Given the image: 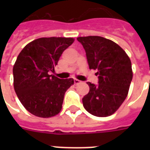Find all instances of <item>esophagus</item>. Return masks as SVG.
<instances>
[{
    "mask_svg": "<svg viewBox=\"0 0 150 150\" xmlns=\"http://www.w3.org/2000/svg\"><path fill=\"white\" fill-rule=\"evenodd\" d=\"M74 83H75V85L80 84V83H81V81H80V80L76 79H74Z\"/></svg>",
    "mask_w": 150,
    "mask_h": 150,
    "instance_id": "1",
    "label": "esophagus"
}]
</instances>
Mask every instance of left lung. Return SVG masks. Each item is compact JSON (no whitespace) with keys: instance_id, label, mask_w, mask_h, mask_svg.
<instances>
[{"instance_id":"1","label":"left lung","mask_w":150,"mask_h":150,"mask_svg":"<svg viewBox=\"0 0 150 150\" xmlns=\"http://www.w3.org/2000/svg\"><path fill=\"white\" fill-rule=\"evenodd\" d=\"M85 49L90 69L97 70L98 84L88 82L89 92L83 107L96 117H107L118 109L128 96L132 80L130 58L116 43L101 36L78 37Z\"/></svg>"}]
</instances>
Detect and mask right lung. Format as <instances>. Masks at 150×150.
I'll return each mask as SVG.
<instances>
[{
  "mask_svg": "<svg viewBox=\"0 0 150 150\" xmlns=\"http://www.w3.org/2000/svg\"><path fill=\"white\" fill-rule=\"evenodd\" d=\"M74 42L73 38L43 37L32 41L18 54L14 67V88L25 109L40 117L55 116L62 108L73 79H61L54 71L60 57Z\"/></svg>",
  "mask_w": 150,
  "mask_h": 150,
  "instance_id": "1",
  "label": "right lung"
}]
</instances>
